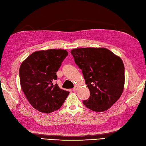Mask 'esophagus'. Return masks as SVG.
<instances>
[{
  "label": "esophagus",
  "mask_w": 146,
  "mask_h": 146,
  "mask_svg": "<svg viewBox=\"0 0 146 146\" xmlns=\"http://www.w3.org/2000/svg\"><path fill=\"white\" fill-rule=\"evenodd\" d=\"M77 90H78V86H75L74 87V88H73V91H76Z\"/></svg>",
  "instance_id": "34e87169"
}]
</instances>
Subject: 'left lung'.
Wrapping results in <instances>:
<instances>
[{
  "mask_svg": "<svg viewBox=\"0 0 146 146\" xmlns=\"http://www.w3.org/2000/svg\"><path fill=\"white\" fill-rule=\"evenodd\" d=\"M90 91L86 107L102 112L120 98L124 86V66L120 57L105 48H79L70 52Z\"/></svg>",
  "mask_w": 146,
  "mask_h": 146,
  "instance_id": "8db88e82",
  "label": "left lung"
}]
</instances>
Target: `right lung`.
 I'll return each instance as SVG.
<instances>
[{
	"label": "right lung",
	"instance_id": "obj_1",
	"mask_svg": "<svg viewBox=\"0 0 146 146\" xmlns=\"http://www.w3.org/2000/svg\"><path fill=\"white\" fill-rule=\"evenodd\" d=\"M68 53L63 49L33 52L19 69L21 88L29 103L39 111L50 113L58 110L69 94L53 84L56 72Z\"/></svg>",
	"mask_w": 146,
	"mask_h": 146
}]
</instances>
